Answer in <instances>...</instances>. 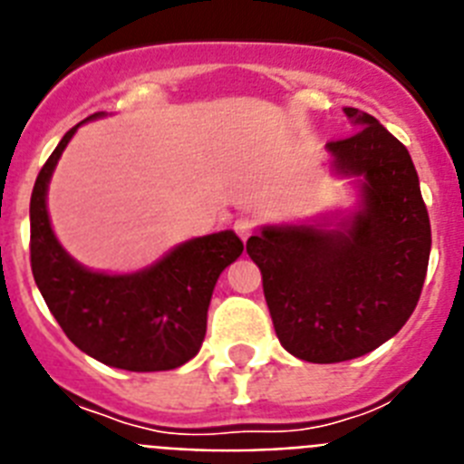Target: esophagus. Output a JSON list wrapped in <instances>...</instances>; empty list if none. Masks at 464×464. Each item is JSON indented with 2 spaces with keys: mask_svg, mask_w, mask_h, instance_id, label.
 Masks as SVG:
<instances>
[{
  "mask_svg": "<svg viewBox=\"0 0 464 464\" xmlns=\"http://www.w3.org/2000/svg\"><path fill=\"white\" fill-rule=\"evenodd\" d=\"M255 227H256V224H255V219H252V217H237L236 224H233L236 233L243 237V240H247V237L255 233Z\"/></svg>",
  "mask_w": 464,
  "mask_h": 464,
  "instance_id": "obj_1",
  "label": "esophagus"
}]
</instances>
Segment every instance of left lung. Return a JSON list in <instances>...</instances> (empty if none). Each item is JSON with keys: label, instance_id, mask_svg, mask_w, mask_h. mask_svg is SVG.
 Masks as SVG:
<instances>
[{"label": "left lung", "instance_id": "obj_1", "mask_svg": "<svg viewBox=\"0 0 464 464\" xmlns=\"http://www.w3.org/2000/svg\"><path fill=\"white\" fill-rule=\"evenodd\" d=\"M353 135L327 149L364 175V209L341 231L266 227L247 240L282 348L315 364L372 353L400 332L425 282L432 228L404 144L372 114L345 107Z\"/></svg>", "mask_w": 464, "mask_h": 464}]
</instances>
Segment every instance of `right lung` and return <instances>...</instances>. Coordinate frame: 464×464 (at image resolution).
<instances>
[{
  "mask_svg": "<svg viewBox=\"0 0 464 464\" xmlns=\"http://www.w3.org/2000/svg\"><path fill=\"white\" fill-rule=\"evenodd\" d=\"M76 128L64 132L32 188V276L79 350L126 372L177 369L203 345L212 289L221 271L243 255V240L233 231L196 237L132 276L86 271L60 247L46 212L48 179Z\"/></svg>",
  "mask_w": 464,
  "mask_h": 464,
  "instance_id": "add662e5",
  "label": "right lung"
}]
</instances>
